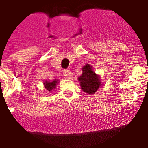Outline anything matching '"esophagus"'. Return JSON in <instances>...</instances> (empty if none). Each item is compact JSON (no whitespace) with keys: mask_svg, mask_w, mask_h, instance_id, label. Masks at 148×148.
Instances as JSON below:
<instances>
[{"mask_svg":"<svg viewBox=\"0 0 148 148\" xmlns=\"http://www.w3.org/2000/svg\"><path fill=\"white\" fill-rule=\"evenodd\" d=\"M63 74L67 78H70V77L71 76V72L68 71V70L67 69H64L63 71Z\"/></svg>","mask_w":148,"mask_h":148,"instance_id":"1","label":"esophagus"}]
</instances>
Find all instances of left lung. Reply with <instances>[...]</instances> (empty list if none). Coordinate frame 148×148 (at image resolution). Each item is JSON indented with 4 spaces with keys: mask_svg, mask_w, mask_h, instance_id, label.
<instances>
[{
    "mask_svg": "<svg viewBox=\"0 0 148 148\" xmlns=\"http://www.w3.org/2000/svg\"><path fill=\"white\" fill-rule=\"evenodd\" d=\"M82 71V75L78 77L81 89L87 94H95L101 86L99 77L93 71L92 67L89 64L84 66Z\"/></svg>",
    "mask_w": 148,
    "mask_h": 148,
    "instance_id": "1",
    "label": "left lung"
}]
</instances>
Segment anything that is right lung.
Segmentation results:
<instances>
[{
  "instance_id": "add662e5",
  "label": "right lung",
  "mask_w": 148,
  "mask_h": 148,
  "mask_svg": "<svg viewBox=\"0 0 148 148\" xmlns=\"http://www.w3.org/2000/svg\"><path fill=\"white\" fill-rule=\"evenodd\" d=\"M45 87L48 91H51V90L54 89L56 87V84H57V81H46L45 82Z\"/></svg>"
}]
</instances>
